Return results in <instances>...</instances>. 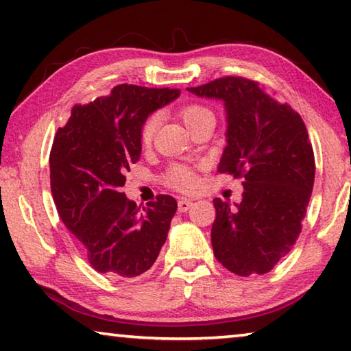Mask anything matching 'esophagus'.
<instances>
[{
	"instance_id": "obj_1",
	"label": "esophagus",
	"mask_w": 351,
	"mask_h": 351,
	"mask_svg": "<svg viewBox=\"0 0 351 351\" xmlns=\"http://www.w3.org/2000/svg\"><path fill=\"white\" fill-rule=\"evenodd\" d=\"M192 205H194V202L189 200V199H180L178 202V210L181 211V213H186L187 210L192 208Z\"/></svg>"
}]
</instances>
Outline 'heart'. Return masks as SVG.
<instances>
[{
    "label": "heart",
    "mask_w": 351,
    "mask_h": 351,
    "mask_svg": "<svg viewBox=\"0 0 351 351\" xmlns=\"http://www.w3.org/2000/svg\"><path fill=\"white\" fill-rule=\"evenodd\" d=\"M180 116L187 128L195 125L197 122L208 119V117H213L215 119L211 110H208L206 106L197 105V103H191V105L181 106ZM156 125H157V116H149L146 119L145 124H143L141 141L145 143V145H149L151 143L152 136H154ZM165 181L169 186L175 187V189L182 191V192L192 191L197 186V176L194 173V170H191L189 167H186V165H171L170 170L167 171V175H165Z\"/></svg>",
    "instance_id": "b5f03b06"
}]
</instances>
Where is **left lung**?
<instances>
[{
	"mask_svg": "<svg viewBox=\"0 0 351 351\" xmlns=\"http://www.w3.org/2000/svg\"><path fill=\"white\" fill-rule=\"evenodd\" d=\"M187 90L224 101L227 146L218 171L243 178L240 204L213 200L216 259L240 276L267 274L298 240L312 195L315 157L302 117L245 77Z\"/></svg>",
	"mask_w": 351,
	"mask_h": 351,
	"instance_id": "8db88e82",
	"label": "left lung"
}]
</instances>
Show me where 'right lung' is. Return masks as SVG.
I'll use <instances>...</instances> for the list:
<instances>
[{
  "instance_id": "obj_1",
  "label": "right lung",
  "mask_w": 351,
  "mask_h": 351,
  "mask_svg": "<svg viewBox=\"0 0 351 351\" xmlns=\"http://www.w3.org/2000/svg\"><path fill=\"white\" fill-rule=\"evenodd\" d=\"M180 93L121 84L111 95L76 105L57 130L49 157L53 202L97 272L112 278L145 274L165 243L176 200L157 195L140 210L121 187L125 171L140 159L147 116Z\"/></svg>"
}]
</instances>
